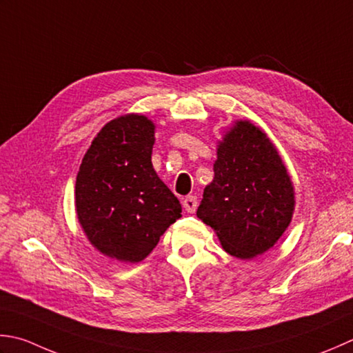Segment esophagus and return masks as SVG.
Wrapping results in <instances>:
<instances>
[{"mask_svg":"<svg viewBox=\"0 0 353 353\" xmlns=\"http://www.w3.org/2000/svg\"><path fill=\"white\" fill-rule=\"evenodd\" d=\"M183 208L186 212L192 214L197 208V197L196 196H186L183 199Z\"/></svg>","mask_w":353,"mask_h":353,"instance_id":"obj_1","label":"esophagus"}]
</instances>
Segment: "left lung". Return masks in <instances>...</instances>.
<instances>
[{
  "instance_id": "obj_1",
  "label": "left lung",
  "mask_w": 353,
  "mask_h": 353,
  "mask_svg": "<svg viewBox=\"0 0 353 353\" xmlns=\"http://www.w3.org/2000/svg\"><path fill=\"white\" fill-rule=\"evenodd\" d=\"M214 179L197 217L223 250L251 260L277 243L295 210V190L277 147L260 127L240 119L217 142Z\"/></svg>"
}]
</instances>
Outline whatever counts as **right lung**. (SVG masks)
Here are the masks:
<instances>
[{
  "label": "right lung",
  "mask_w": 353,
  "mask_h": 353,
  "mask_svg": "<svg viewBox=\"0 0 353 353\" xmlns=\"http://www.w3.org/2000/svg\"><path fill=\"white\" fill-rule=\"evenodd\" d=\"M154 122L128 113L107 122L76 176L74 208L94 250L139 263L147 259L182 206L151 163Z\"/></svg>",
  "instance_id": "add662e5"
}]
</instances>
